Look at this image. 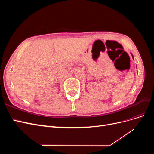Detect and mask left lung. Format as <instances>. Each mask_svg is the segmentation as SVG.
<instances>
[{
  "instance_id": "left-lung-1",
  "label": "left lung",
  "mask_w": 154,
  "mask_h": 154,
  "mask_svg": "<svg viewBox=\"0 0 154 154\" xmlns=\"http://www.w3.org/2000/svg\"><path fill=\"white\" fill-rule=\"evenodd\" d=\"M132 58H133V59H134V57H133V55H132Z\"/></svg>"
}]
</instances>
